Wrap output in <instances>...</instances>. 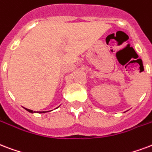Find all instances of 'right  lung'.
Returning <instances> with one entry per match:
<instances>
[{"instance_id": "add662e5", "label": "right lung", "mask_w": 152, "mask_h": 152, "mask_svg": "<svg viewBox=\"0 0 152 152\" xmlns=\"http://www.w3.org/2000/svg\"><path fill=\"white\" fill-rule=\"evenodd\" d=\"M26 111H28V112H30V113H45L46 112H33L32 110H30V109H28V108H25V107H24ZM57 108V107H56Z\"/></svg>"}]
</instances>
